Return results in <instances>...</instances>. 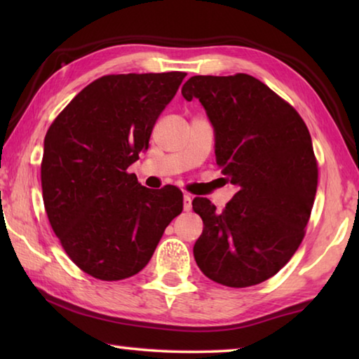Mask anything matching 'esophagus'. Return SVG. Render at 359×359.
I'll return each instance as SVG.
<instances>
[{
  "instance_id": "obj_1",
  "label": "esophagus",
  "mask_w": 359,
  "mask_h": 359,
  "mask_svg": "<svg viewBox=\"0 0 359 359\" xmlns=\"http://www.w3.org/2000/svg\"><path fill=\"white\" fill-rule=\"evenodd\" d=\"M191 201H193L191 194L185 193V194H184V209H185V210H190V209H191Z\"/></svg>"
}]
</instances>
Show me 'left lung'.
Returning <instances> with one entry per match:
<instances>
[{"label": "left lung", "instance_id": "left-lung-1", "mask_svg": "<svg viewBox=\"0 0 359 359\" xmlns=\"http://www.w3.org/2000/svg\"><path fill=\"white\" fill-rule=\"evenodd\" d=\"M214 128L215 160L238 193L218 214L194 198L204 228L193 255L210 280L233 288L276 276L304 238L318 184L312 139L288 102L248 74L193 76L182 87Z\"/></svg>", "mask_w": 359, "mask_h": 359}]
</instances>
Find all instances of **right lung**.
<instances>
[{
  "label": "right lung",
  "mask_w": 359,
  "mask_h": 359,
  "mask_svg": "<svg viewBox=\"0 0 359 359\" xmlns=\"http://www.w3.org/2000/svg\"><path fill=\"white\" fill-rule=\"evenodd\" d=\"M185 72L104 76L48 128L41 184L65 252L88 276L121 280L142 271L184 209L179 188L150 190L128 174Z\"/></svg>",
  "instance_id": "1"
}]
</instances>
